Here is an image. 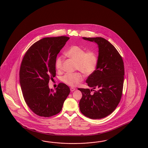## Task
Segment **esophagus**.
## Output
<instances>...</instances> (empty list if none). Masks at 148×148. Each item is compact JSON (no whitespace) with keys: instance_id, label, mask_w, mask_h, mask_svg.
<instances>
[{"instance_id":"obj_1","label":"esophagus","mask_w":148,"mask_h":148,"mask_svg":"<svg viewBox=\"0 0 148 148\" xmlns=\"http://www.w3.org/2000/svg\"><path fill=\"white\" fill-rule=\"evenodd\" d=\"M75 89H76L75 88H73V87H71V88H70V90H71V92H74Z\"/></svg>"}]
</instances>
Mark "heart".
Here are the masks:
<instances>
[{
	"label": "heart",
	"instance_id": "1",
	"mask_svg": "<svg viewBox=\"0 0 148 148\" xmlns=\"http://www.w3.org/2000/svg\"><path fill=\"white\" fill-rule=\"evenodd\" d=\"M66 56L76 62L75 69L82 72L86 75H90L95 71L97 64L96 53L92 51L86 52V50L79 46H71L64 52ZM64 58L57 57L56 61V69L60 71L62 68ZM84 79L83 75L79 72L67 73L62 77V81L71 87H76Z\"/></svg>",
	"mask_w": 148,
	"mask_h": 148
}]
</instances>
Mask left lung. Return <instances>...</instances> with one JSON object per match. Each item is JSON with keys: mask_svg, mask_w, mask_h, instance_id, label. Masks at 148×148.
Instances as JSON below:
<instances>
[{"mask_svg": "<svg viewBox=\"0 0 148 148\" xmlns=\"http://www.w3.org/2000/svg\"><path fill=\"white\" fill-rule=\"evenodd\" d=\"M96 43L99 48L97 64L86 83L89 89L79 88L82 97L79 102L80 111L92 119H100L110 115L120 102L123 86L124 63L115 47L101 37L86 38ZM97 88V91L93 89Z\"/></svg>", "mask_w": 148, "mask_h": 148, "instance_id": "8db88e82", "label": "left lung"}]
</instances>
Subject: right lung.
Here are the masks:
<instances>
[{
	"mask_svg": "<svg viewBox=\"0 0 148 148\" xmlns=\"http://www.w3.org/2000/svg\"><path fill=\"white\" fill-rule=\"evenodd\" d=\"M69 38H45L38 41L25 54L20 66L19 81L24 100L37 115L50 117L61 110L70 92L60 83L56 90L49 88L50 79L56 76V56Z\"/></svg>",
	"mask_w": 148,
	"mask_h": 148,
	"instance_id": "add662e5",
	"label": "right lung"
}]
</instances>
